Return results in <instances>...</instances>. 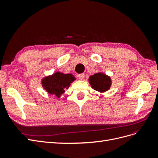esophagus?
I'll return each mask as SVG.
<instances>
[{"instance_id": "obj_1", "label": "esophagus", "mask_w": 158, "mask_h": 158, "mask_svg": "<svg viewBox=\"0 0 158 158\" xmlns=\"http://www.w3.org/2000/svg\"><path fill=\"white\" fill-rule=\"evenodd\" d=\"M85 77V74H78V78L80 80H83Z\"/></svg>"}]
</instances>
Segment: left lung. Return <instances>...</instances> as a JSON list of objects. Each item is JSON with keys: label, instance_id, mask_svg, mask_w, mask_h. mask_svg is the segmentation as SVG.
Returning <instances> with one entry per match:
<instances>
[{"label": "left lung", "instance_id": "1", "mask_svg": "<svg viewBox=\"0 0 158 158\" xmlns=\"http://www.w3.org/2000/svg\"><path fill=\"white\" fill-rule=\"evenodd\" d=\"M89 82L94 89L99 92H104L111 87V80L109 76L99 73L91 76L89 78Z\"/></svg>", "mask_w": 158, "mask_h": 158}]
</instances>
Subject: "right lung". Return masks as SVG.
<instances>
[{"label": "right lung", "mask_w": 158, "mask_h": 158, "mask_svg": "<svg viewBox=\"0 0 158 158\" xmlns=\"http://www.w3.org/2000/svg\"><path fill=\"white\" fill-rule=\"evenodd\" d=\"M74 76L71 74H63L57 72L51 76H47L42 80V85L49 94L55 95L57 98L68 89L70 84L75 80Z\"/></svg>", "instance_id": "obj_1"}]
</instances>
